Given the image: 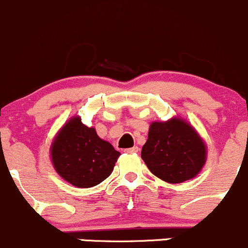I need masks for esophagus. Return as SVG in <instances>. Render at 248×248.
Wrapping results in <instances>:
<instances>
[{
  "label": "esophagus",
  "instance_id": "obj_1",
  "mask_svg": "<svg viewBox=\"0 0 248 248\" xmlns=\"http://www.w3.org/2000/svg\"><path fill=\"white\" fill-rule=\"evenodd\" d=\"M124 151L127 152V154H137V152L139 151V147L138 146H133V147H129V149H126Z\"/></svg>",
  "mask_w": 248,
  "mask_h": 248
}]
</instances>
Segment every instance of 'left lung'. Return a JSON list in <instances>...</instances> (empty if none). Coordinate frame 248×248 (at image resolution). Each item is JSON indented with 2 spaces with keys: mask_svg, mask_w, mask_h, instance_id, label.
Returning <instances> with one entry per match:
<instances>
[{
  "mask_svg": "<svg viewBox=\"0 0 248 248\" xmlns=\"http://www.w3.org/2000/svg\"><path fill=\"white\" fill-rule=\"evenodd\" d=\"M141 158L150 171L169 184L199 174L206 162V145L196 129L180 117L150 124Z\"/></svg>",
  "mask_w": 248,
  "mask_h": 248,
  "instance_id": "obj_1",
  "label": "left lung"
}]
</instances>
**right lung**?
I'll return each mask as SVG.
<instances>
[{
  "mask_svg": "<svg viewBox=\"0 0 248 248\" xmlns=\"http://www.w3.org/2000/svg\"><path fill=\"white\" fill-rule=\"evenodd\" d=\"M57 174L80 188L101 184L111 174L120 152L97 136L93 127L85 126L79 116L63 124L50 147Z\"/></svg>",
  "mask_w": 248,
  "mask_h": 248,
  "instance_id": "add662e5",
  "label": "right lung"
}]
</instances>
